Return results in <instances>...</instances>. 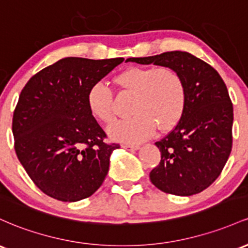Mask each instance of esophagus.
<instances>
[{"mask_svg":"<svg viewBox=\"0 0 248 248\" xmlns=\"http://www.w3.org/2000/svg\"><path fill=\"white\" fill-rule=\"evenodd\" d=\"M124 149H128V151H138L139 148H140V146L139 145H122Z\"/></svg>","mask_w":248,"mask_h":248,"instance_id":"esophagus-1","label":"esophagus"}]
</instances>
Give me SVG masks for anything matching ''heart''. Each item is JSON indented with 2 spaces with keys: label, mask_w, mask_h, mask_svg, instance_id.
<instances>
[{
  "label": "heart",
  "mask_w": 248,
  "mask_h": 248,
  "mask_svg": "<svg viewBox=\"0 0 248 248\" xmlns=\"http://www.w3.org/2000/svg\"><path fill=\"white\" fill-rule=\"evenodd\" d=\"M121 89L134 94L130 119L111 126L108 134L114 140L139 143L153 135L155 128L168 130L181 119L186 107V87L181 75L170 67H130L116 75ZM91 113L105 124L115 120L113 92L96 82L87 96Z\"/></svg>",
  "instance_id": "heart-1"
}]
</instances>
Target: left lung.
Listing matches in <instances>:
<instances>
[{
    "label": "left lung",
    "instance_id": "8db88e82",
    "mask_svg": "<svg viewBox=\"0 0 248 248\" xmlns=\"http://www.w3.org/2000/svg\"><path fill=\"white\" fill-rule=\"evenodd\" d=\"M140 64L170 67L186 87V107L178 124L155 142L161 160L149 173L156 188L188 197L217 180L232 151L233 105L227 87L213 67L187 51L129 58Z\"/></svg>",
    "mask_w": 248,
    "mask_h": 248
}]
</instances>
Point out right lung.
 I'll list each match as a JSON object with an SVG mask.
<instances>
[{
    "instance_id": "obj_1",
    "label": "right lung",
    "mask_w": 248,
    "mask_h": 248,
    "mask_svg": "<svg viewBox=\"0 0 248 248\" xmlns=\"http://www.w3.org/2000/svg\"><path fill=\"white\" fill-rule=\"evenodd\" d=\"M124 58H66L31 76L13 115L14 147L45 194L74 202L94 194L109 170L111 152L87 102L91 87Z\"/></svg>"
}]
</instances>
